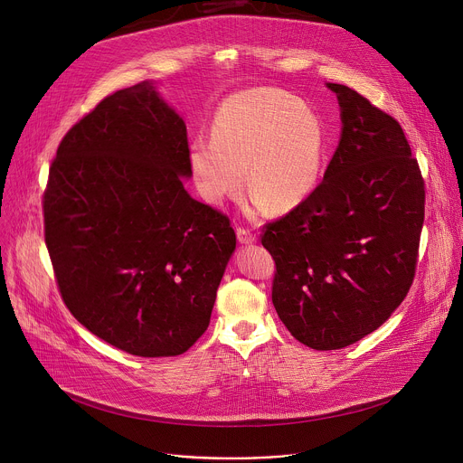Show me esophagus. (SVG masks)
Wrapping results in <instances>:
<instances>
[{
    "label": "esophagus",
    "instance_id": "1",
    "mask_svg": "<svg viewBox=\"0 0 463 463\" xmlns=\"http://www.w3.org/2000/svg\"><path fill=\"white\" fill-rule=\"evenodd\" d=\"M236 236H238V241L243 243V245H250V243L256 241V236H254L250 231L243 229V227H238V229H236Z\"/></svg>",
    "mask_w": 463,
    "mask_h": 463
}]
</instances>
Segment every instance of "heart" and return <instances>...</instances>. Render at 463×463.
Listing matches in <instances>:
<instances>
[{"label":"heart","instance_id":"1","mask_svg":"<svg viewBox=\"0 0 463 463\" xmlns=\"http://www.w3.org/2000/svg\"><path fill=\"white\" fill-rule=\"evenodd\" d=\"M186 157L205 202L220 205L238 194L247 166L250 209L263 211L271 203L286 213L304 203L322 177L326 126L309 104L289 91L250 88L222 102L211 139H192Z\"/></svg>","mask_w":463,"mask_h":463}]
</instances>
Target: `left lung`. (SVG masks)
Masks as SVG:
<instances>
[{"mask_svg": "<svg viewBox=\"0 0 463 463\" xmlns=\"http://www.w3.org/2000/svg\"><path fill=\"white\" fill-rule=\"evenodd\" d=\"M343 131L324 179L261 236L273 304L302 345L341 350L388 320L414 280L425 183L400 122L343 84H326Z\"/></svg>", "mask_w": 463, "mask_h": 463, "instance_id": "obj_1", "label": "left lung"}]
</instances>
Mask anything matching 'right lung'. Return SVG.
I'll list each match as a JSON object with an SVG mask.
<instances>
[{
  "instance_id": "add662e5",
  "label": "right lung",
  "mask_w": 463,
  "mask_h": 463,
  "mask_svg": "<svg viewBox=\"0 0 463 463\" xmlns=\"http://www.w3.org/2000/svg\"><path fill=\"white\" fill-rule=\"evenodd\" d=\"M183 118L148 80L115 91L63 136L43 192L60 295L93 335L137 357L200 339L236 234L184 190Z\"/></svg>"
}]
</instances>
